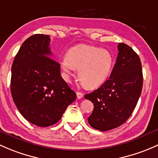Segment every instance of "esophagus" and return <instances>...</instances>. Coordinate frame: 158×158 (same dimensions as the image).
Here are the masks:
<instances>
[{"instance_id":"1","label":"esophagus","mask_w":158,"mask_h":158,"mask_svg":"<svg viewBox=\"0 0 158 158\" xmlns=\"http://www.w3.org/2000/svg\"><path fill=\"white\" fill-rule=\"evenodd\" d=\"M83 97H84V94H83V93H81V92H77V99H81Z\"/></svg>"}]
</instances>
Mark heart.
I'll use <instances>...</instances> for the list:
<instances>
[{
    "label": "heart",
    "instance_id": "heart-1",
    "mask_svg": "<svg viewBox=\"0 0 158 158\" xmlns=\"http://www.w3.org/2000/svg\"><path fill=\"white\" fill-rule=\"evenodd\" d=\"M114 64V57L107 49L88 45L71 48L61 61L67 77L78 68V77L87 88L100 87L110 77Z\"/></svg>",
    "mask_w": 158,
    "mask_h": 158
}]
</instances>
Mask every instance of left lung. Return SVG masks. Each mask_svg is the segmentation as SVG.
I'll list each match as a JSON object with an SVG mask.
<instances>
[{
	"label": "left lung",
	"mask_w": 158,
	"mask_h": 158,
	"mask_svg": "<svg viewBox=\"0 0 158 158\" xmlns=\"http://www.w3.org/2000/svg\"><path fill=\"white\" fill-rule=\"evenodd\" d=\"M118 56L110 78L84 96L94 103L88 118L91 127L104 131L118 127L131 116L143 85L141 63L130 46L118 43Z\"/></svg>",
	"instance_id": "1"
}]
</instances>
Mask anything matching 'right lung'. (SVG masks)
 <instances>
[{
	"instance_id": "obj_1",
	"label": "right lung",
	"mask_w": 158,
	"mask_h": 158,
	"mask_svg": "<svg viewBox=\"0 0 158 158\" xmlns=\"http://www.w3.org/2000/svg\"><path fill=\"white\" fill-rule=\"evenodd\" d=\"M50 37L35 34L24 41L11 68L10 90L21 115L32 124L48 127L61 119L76 94L61 76L51 57Z\"/></svg>"
}]
</instances>
